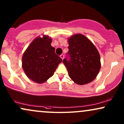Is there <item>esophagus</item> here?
I'll list each match as a JSON object with an SVG mask.
<instances>
[{"label":"esophagus","mask_w":124,"mask_h":124,"mask_svg":"<svg viewBox=\"0 0 124 124\" xmlns=\"http://www.w3.org/2000/svg\"><path fill=\"white\" fill-rule=\"evenodd\" d=\"M60 57H61V58H62V59H63V58H64V55H63V54H61V55H60Z\"/></svg>","instance_id":"34e87169"}]
</instances>
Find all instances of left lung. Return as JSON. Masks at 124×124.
<instances>
[{
    "instance_id": "1",
    "label": "left lung",
    "mask_w": 124,
    "mask_h": 124,
    "mask_svg": "<svg viewBox=\"0 0 124 124\" xmlns=\"http://www.w3.org/2000/svg\"><path fill=\"white\" fill-rule=\"evenodd\" d=\"M69 51L63 62L69 76L78 85L92 82L101 68L100 56L92 42L80 34L74 35L68 39Z\"/></svg>"
}]
</instances>
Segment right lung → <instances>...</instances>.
<instances>
[{"label": "right lung", "mask_w": 124, "mask_h": 124, "mask_svg": "<svg viewBox=\"0 0 124 124\" xmlns=\"http://www.w3.org/2000/svg\"><path fill=\"white\" fill-rule=\"evenodd\" d=\"M51 39L48 36L38 37L31 42L22 57V67L28 78L41 84L54 74L62 60L51 46Z\"/></svg>", "instance_id": "right-lung-1"}]
</instances>
